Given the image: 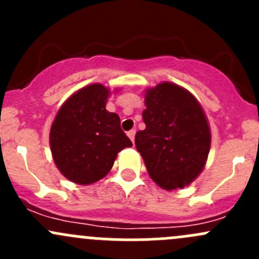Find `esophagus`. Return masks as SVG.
<instances>
[{
	"mask_svg": "<svg viewBox=\"0 0 259 259\" xmlns=\"http://www.w3.org/2000/svg\"><path fill=\"white\" fill-rule=\"evenodd\" d=\"M127 137L130 138V140H132L133 143H134V139H135V129H132L130 132H127Z\"/></svg>",
	"mask_w": 259,
	"mask_h": 259,
	"instance_id": "1",
	"label": "esophagus"
}]
</instances>
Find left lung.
I'll return each mask as SVG.
<instances>
[{
  "label": "left lung",
  "mask_w": 259,
  "mask_h": 259,
  "mask_svg": "<svg viewBox=\"0 0 259 259\" xmlns=\"http://www.w3.org/2000/svg\"><path fill=\"white\" fill-rule=\"evenodd\" d=\"M145 106L146 126L135 135V146L159 187L182 189L202 173L209 153L204 111L189 91L171 82L146 90Z\"/></svg>",
  "instance_id": "left-lung-1"
}]
</instances>
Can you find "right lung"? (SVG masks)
Listing matches in <instances>:
<instances>
[{
	"instance_id": "1",
	"label": "right lung",
	"mask_w": 259,
	"mask_h": 259,
	"mask_svg": "<svg viewBox=\"0 0 259 259\" xmlns=\"http://www.w3.org/2000/svg\"><path fill=\"white\" fill-rule=\"evenodd\" d=\"M110 90L91 83L70 96L55 117L50 146L62 176L88 185L103 179L117 153L133 143L120 126V117L105 109Z\"/></svg>"
}]
</instances>
